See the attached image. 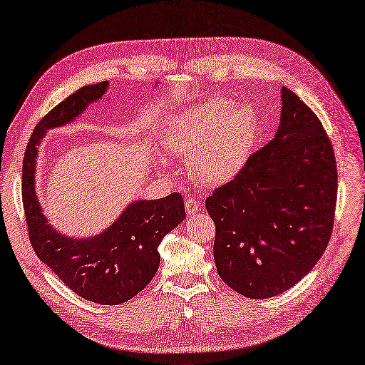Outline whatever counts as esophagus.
Instances as JSON below:
<instances>
[{
    "mask_svg": "<svg viewBox=\"0 0 365 365\" xmlns=\"http://www.w3.org/2000/svg\"><path fill=\"white\" fill-rule=\"evenodd\" d=\"M185 210H187V215H195L200 210V201L195 198H185Z\"/></svg>",
    "mask_w": 365,
    "mask_h": 365,
    "instance_id": "esophagus-1",
    "label": "esophagus"
}]
</instances>
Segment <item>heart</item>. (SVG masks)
Returning <instances> with one entry per match:
<instances>
[{
	"label": "heart",
	"instance_id": "heart-1",
	"mask_svg": "<svg viewBox=\"0 0 365 365\" xmlns=\"http://www.w3.org/2000/svg\"><path fill=\"white\" fill-rule=\"evenodd\" d=\"M259 131L250 105L212 99L170 115L163 125V144L170 153L190 156L198 182L221 185L243 170Z\"/></svg>",
	"mask_w": 365,
	"mask_h": 365
}]
</instances>
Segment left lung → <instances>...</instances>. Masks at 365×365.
Listing matches in <instances>:
<instances>
[{
	"label": "left lung",
	"instance_id": "8db88e82",
	"mask_svg": "<svg viewBox=\"0 0 365 365\" xmlns=\"http://www.w3.org/2000/svg\"><path fill=\"white\" fill-rule=\"evenodd\" d=\"M336 197L331 142L317 115L283 86L274 139L206 200L221 280L250 299L294 287L327 250Z\"/></svg>",
	"mask_w": 365,
	"mask_h": 365
}]
</instances>
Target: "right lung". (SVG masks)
<instances>
[{"label":"right lung","instance_id":"obj_1","mask_svg":"<svg viewBox=\"0 0 365 365\" xmlns=\"http://www.w3.org/2000/svg\"><path fill=\"white\" fill-rule=\"evenodd\" d=\"M108 82L88 85L51 110L35 127L23 161V206L29 238L38 259L73 289L94 304L119 305L144 289L158 271V246L185 218L178 192L159 200H135L103 232L77 238L49 225L35 189L38 147L52 128L74 122L102 99Z\"/></svg>","mask_w":365,"mask_h":365}]
</instances>
